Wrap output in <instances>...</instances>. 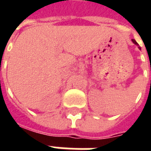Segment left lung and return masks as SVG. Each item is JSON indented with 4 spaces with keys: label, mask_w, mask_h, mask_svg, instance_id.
<instances>
[{
    "label": "left lung",
    "mask_w": 151,
    "mask_h": 151,
    "mask_svg": "<svg viewBox=\"0 0 151 151\" xmlns=\"http://www.w3.org/2000/svg\"><path fill=\"white\" fill-rule=\"evenodd\" d=\"M132 41H133V43H135V44H136L137 46L138 47V48H139V49H141V47H139V44H138V43H137L136 40H132Z\"/></svg>",
    "instance_id": "1"
}]
</instances>
